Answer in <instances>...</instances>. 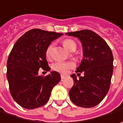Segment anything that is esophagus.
<instances>
[{
    "label": "esophagus",
    "instance_id": "1",
    "mask_svg": "<svg viewBox=\"0 0 123 123\" xmlns=\"http://www.w3.org/2000/svg\"><path fill=\"white\" fill-rule=\"evenodd\" d=\"M61 77L62 80H63L64 78H65L66 76H65V75H63V74H61Z\"/></svg>",
    "mask_w": 123,
    "mask_h": 123
}]
</instances>
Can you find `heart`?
I'll return each mask as SVG.
<instances>
[{"mask_svg": "<svg viewBox=\"0 0 123 123\" xmlns=\"http://www.w3.org/2000/svg\"><path fill=\"white\" fill-rule=\"evenodd\" d=\"M63 45L69 50H71L72 48L76 47V43L71 39H66V40H64L63 41ZM53 47H54L53 44H50L47 47L45 52L47 57H48V58L50 57ZM74 65H75L74 62L72 61L56 62L52 65V69L56 71V72L62 73V74H66L70 69H72L74 67Z\"/></svg>", "mask_w": 123, "mask_h": 123, "instance_id": "heart-1", "label": "heart"}]
</instances>
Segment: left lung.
Segmentation results:
<instances>
[{
  "mask_svg": "<svg viewBox=\"0 0 123 123\" xmlns=\"http://www.w3.org/2000/svg\"><path fill=\"white\" fill-rule=\"evenodd\" d=\"M66 34L80 40L83 50V59L76 73L83 72L84 76L77 79L76 74L71 75L74 85L69 90V97L77 106L93 107L103 100L110 89L113 74L112 52L107 43L93 31L84 30Z\"/></svg>",
  "mask_w": 123,
  "mask_h": 123,
  "instance_id": "1",
  "label": "left lung"
}]
</instances>
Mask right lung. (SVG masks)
Listing matches in <instances>:
<instances>
[{
	"instance_id": "1",
	"label": "right lung",
	"mask_w": 123,
	"mask_h": 123,
	"mask_svg": "<svg viewBox=\"0 0 123 123\" xmlns=\"http://www.w3.org/2000/svg\"><path fill=\"white\" fill-rule=\"evenodd\" d=\"M62 35L40 29L31 30L19 38L9 55L7 78L10 93L25 109H36L46 104L53 87L61 80L58 72L52 71L43 76H38V70H50L46 49L51 41Z\"/></svg>"
}]
</instances>
